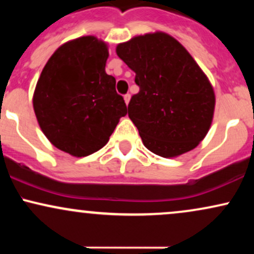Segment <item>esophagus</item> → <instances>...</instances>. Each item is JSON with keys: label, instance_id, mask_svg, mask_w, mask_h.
I'll return each instance as SVG.
<instances>
[{"label": "esophagus", "instance_id": "obj_1", "mask_svg": "<svg viewBox=\"0 0 254 254\" xmlns=\"http://www.w3.org/2000/svg\"><path fill=\"white\" fill-rule=\"evenodd\" d=\"M130 98H131V95L129 94V93H127V94H125L124 95V101H125V104H129V101H130Z\"/></svg>", "mask_w": 254, "mask_h": 254}]
</instances>
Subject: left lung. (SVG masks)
Here are the masks:
<instances>
[{
    "instance_id": "obj_1",
    "label": "left lung",
    "mask_w": 254,
    "mask_h": 254,
    "mask_svg": "<svg viewBox=\"0 0 254 254\" xmlns=\"http://www.w3.org/2000/svg\"><path fill=\"white\" fill-rule=\"evenodd\" d=\"M117 55L136 72L139 92L127 113L145 147L162 157L196 148L210 127L215 94L186 49L156 32L119 44Z\"/></svg>"
}]
</instances>
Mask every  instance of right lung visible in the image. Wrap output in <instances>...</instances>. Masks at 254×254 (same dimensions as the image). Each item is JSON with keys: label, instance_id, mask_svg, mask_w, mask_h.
I'll use <instances>...</instances> for the list:
<instances>
[{"label": "right lung", "instance_id": "obj_1", "mask_svg": "<svg viewBox=\"0 0 254 254\" xmlns=\"http://www.w3.org/2000/svg\"><path fill=\"white\" fill-rule=\"evenodd\" d=\"M109 51L94 37H81L57 49L44 66L33 95L40 129L58 149L81 157L109 142L127 113L105 71Z\"/></svg>", "mask_w": 254, "mask_h": 254}]
</instances>
